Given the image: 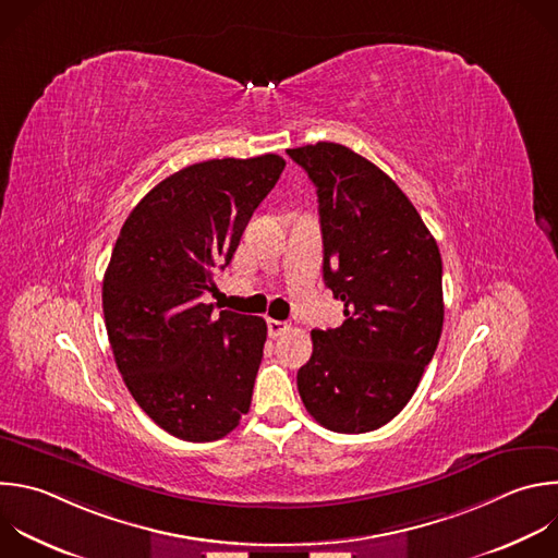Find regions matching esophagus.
Returning <instances> with one entry per match:
<instances>
[{"label":"esophagus","mask_w":558,"mask_h":558,"mask_svg":"<svg viewBox=\"0 0 558 558\" xmlns=\"http://www.w3.org/2000/svg\"><path fill=\"white\" fill-rule=\"evenodd\" d=\"M267 330H269L271 337H280L282 332L289 330V324L280 322V319H267Z\"/></svg>","instance_id":"esophagus-1"}]
</instances>
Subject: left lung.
Masks as SVG:
<instances>
[{
	"label": "left lung",
	"instance_id": "8db88e82",
	"mask_svg": "<svg viewBox=\"0 0 558 558\" xmlns=\"http://www.w3.org/2000/svg\"><path fill=\"white\" fill-rule=\"evenodd\" d=\"M287 155L317 191L324 284L345 315L341 326L311 332L298 390L326 429L375 432L410 403L436 352L442 258L412 202L373 161L335 142Z\"/></svg>",
	"mask_w": 558,
	"mask_h": 558
}]
</instances>
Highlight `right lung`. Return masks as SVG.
Masks as SVG:
<instances>
[{
  "instance_id": "obj_1",
  "label": "right lung",
  "mask_w": 558,
  "mask_h": 558,
  "mask_svg": "<svg viewBox=\"0 0 558 558\" xmlns=\"http://www.w3.org/2000/svg\"><path fill=\"white\" fill-rule=\"evenodd\" d=\"M284 170L280 155L208 159L159 181L126 217L102 280L120 375L163 432L210 442L250 412L263 317L202 302Z\"/></svg>"
}]
</instances>
